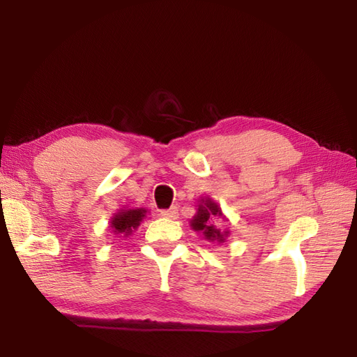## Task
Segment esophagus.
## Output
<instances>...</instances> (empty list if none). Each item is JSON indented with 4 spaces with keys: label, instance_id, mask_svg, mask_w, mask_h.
Instances as JSON below:
<instances>
[{
    "label": "esophagus",
    "instance_id": "34e87169",
    "mask_svg": "<svg viewBox=\"0 0 357 357\" xmlns=\"http://www.w3.org/2000/svg\"><path fill=\"white\" fill-rule=\"evenodd\" d=\"M161 216H164V218H170V219H174L178 216V210L174 208V207H172V208H169V210H161Z\"/></svg>",
    "mask_w": 357,
    "mask_h": 357
}]
</instances>
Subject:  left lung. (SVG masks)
<instances>
[{"instance_id":"left-lung-1","label":"left lung","mask_w":357,"mask_h":357,"mask_svg":"<svg viewBox=\"0 0 357 357\" xmlns=\"http://www.w3.org/2000/svg\"><path fill=\"white\" fill-rule=\"evenodd\" d=\"M224 218L222 210L218 204L210 198H202L198 204V211L190 221V227L195 231H202L204 238L210 242H225V238L229 236V230L222 231L221 227L216 225V219Z\"/></svg>"}]
</instances>
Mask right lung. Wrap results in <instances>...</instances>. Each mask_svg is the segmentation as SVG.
<instances>
[{"label": "right lung", "instance_id": "add662e5", "mask_svg": "<svg viewBox=\"0 0 357 357\" xmlns=\"http://www.w3.org/2000/svg\"><path fill=\"white\" fill-rule=\"evenodd\" d=\"M147 210L146 208H130V210H121L118 213L113 215L110 225L115 234H123L128 236L136 229H138L142 219L146 218Z\"/></svg>", "mask_w": 357, "mask_h": 357}]
</instances>
